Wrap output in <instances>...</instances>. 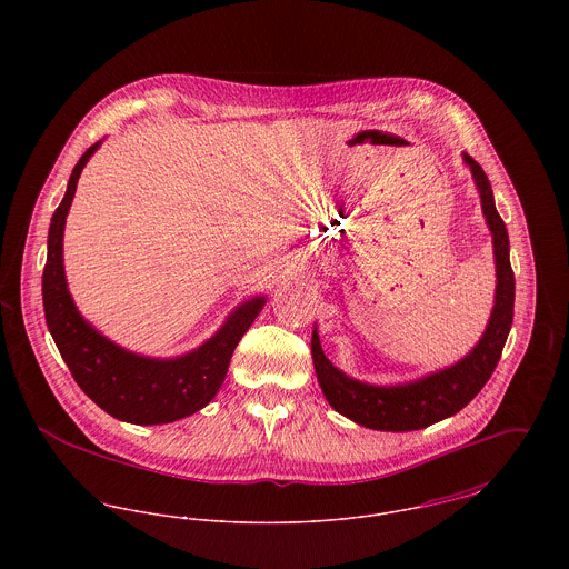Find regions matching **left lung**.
Masks as SVG:
<instances>
[{"label": "left lung", "mask_w": 569, "mask_h": 569, "mask_svg": "<svg viewBox=\"0 0 569 569\" xmlns=\"http://www.w3.org/2000/svg\"><path fill=\"white\" fill-rule=\"evenodd\" d=\"M465 162L473 172L476 186L480 190L482 212L492 234L497 287L487 330L476 348L458 363L399 386H370L350 379L328 361L320 335L313 330L311 355L326 401L357 425L379 431H413L449 418L478 397L501 357L515 316V273L510 267V243L506 223L495 208L487 172L467 153Z\"/></svg>", "instance_id": "1"}]
</instances>
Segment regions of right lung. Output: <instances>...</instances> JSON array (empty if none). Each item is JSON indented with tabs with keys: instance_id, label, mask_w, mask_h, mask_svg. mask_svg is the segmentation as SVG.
<instances>
[{
	"instance_id": "right-lung-1",
	"label": "right lung",
	"mask_w": 569,
	"mask_h": 569,
	"mask_svg": "<svg viewBox=\"0 0 569 569\" xmlns=\"http://www.w3.org/2000/svg\"><path fill=\"white\" fill-rule=\"evenodd\" d=\"M74 166L63 201L52 214L43 269V311L52 339L82 392L107 413L133 425H163L208 406L226 381L232 352L264 307V296L243 302L203 346L174 359L129 352L82 320L63 271V230L84 163Z\"/></svg>"
}]
</instances>
